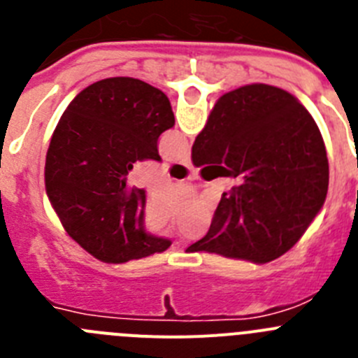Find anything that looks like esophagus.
Instances as JSON below:
<instances>
[{
  "label": "esophagus",
  "instance_id": "34e87169",
  "mask_svg": "<svg viewBox=\"0 0 358 358\" xmlns=\"http://www.w3.org/2000/svg\"><path fill=\"white\" fill-rule=\"evenodd\" d=\"M177 163L185 164V166H189V164H192V159H189V154H185V156L179 157V159H177Z\"/></svg>",
  "mask_w": 358,
  "mask_h": 358
}]
</instances>
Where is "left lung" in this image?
Segmentation results:
<instances>
[{
    "label": "left lung",
    "mask_w": 358,
    "mask_h": 358,
    "mask_svg": "<svg viewBox=\"0 0 358 358\" xmlns=\"http://www.w3.org/2000/svg\"><path fill=\"white\" fill-rule=\"evenodd\" d=\"M173 125L166 94L129 77L85 87L57 123L46 194L66 233L98 260L123 264L172 245L145 229L147 195L127 173L136 161H161L157 140Z\"/></svg>",
    "instance_id": "8db88e82"
}]
</instances>
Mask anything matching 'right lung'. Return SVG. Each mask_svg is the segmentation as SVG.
<instances>
[{
	"mask_svg": "<svg viewBox=\"0 0 358 358\" xmlns=\"http://www.w3.org/2000/svg\"><path fill=\"white\" fill-rule=\"evenodd\" d=\"M195 166H229L208 233L186 251L267 264L285 255L324 204L328 157L308 110L280 87L243 85L224 94L192 147Z\"/></svg>",
	"mask_w": 358,
	"mask_h": 358,
	"instance_id": "1",
	"label": "right lung"
}]
</instances>
